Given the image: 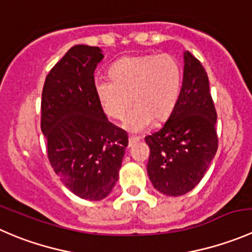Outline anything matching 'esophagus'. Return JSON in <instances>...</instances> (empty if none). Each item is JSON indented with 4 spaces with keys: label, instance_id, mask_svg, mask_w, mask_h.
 <instances>
[{
    "label": "esophagus",
    "instance_id": "34e87169",
    "mask_svg": "<svg viewBox=\"0 0 252 252\" xmlns=\"http://www.w3.org/2000/svg\"><path fill=\"white\" fill-rule=\"evenodd\" d=\"M139 140H140V138H139V136H134V135L129 136V148H130L134 143H136V141H139Z\"/></svg>",
    "mask_w": 252,
    "mask_h": 252
}]
</instances>
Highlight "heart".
Instances as JSON below:
<instances>
[{
    "label": "heart",
    "instance_id": "obj_1",
    "mask_svg": "<svg viewBox=\"0 0 252 252\" xmlns=\"http://www.w3.org/2000/svg\"><path fill=\"white\" fill-rule=\"evenodd\" d=\"M111 79L94 81V92L103 111L122 119L131 101L135 107L123 122V128L141 133L154 119L163 121L175 108L182 74L178 61L170 54L130 55L118 60L109 70Z\"/></svg>",
    "mask_w": 252,
    "mask_h": 252
}]
</instances>
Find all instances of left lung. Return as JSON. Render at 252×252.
Here are the masks:
<instances>
[{"mask_svg": "<svg viewBox=\"0 0 252 252\" xmlns=\"http://www.w3.org/2000/svg\"><path fill=\"white\" fill-rule=\"evenodd\" d=\"M180 96L167 121L145 138L150 148L148 175L165 196L192 191L203 178L218 149L217 112L207 72L189 51L183 53Z\"/></svg>", "mask_w": 252, "mask_h": 252, "instance_id": "left-lung-1", "label": "left lung"}]
</instances>
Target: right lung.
<instances>
[{
    "instance_id": "add662e5",
    "label": "right lung",
    "mask_w": 252,
    "mask_h": 252,
    "mask_svg": "<svg viewBox=\"0 0 252 252\" xmlns=\"http://www.w3.org/2000/svg\"><path fill=\"white\" fill-rule=\"evenodd\" d=\"M98 46L75 45L50 70L41 94V133L51 167L77 197L106 198L118 181L128 135L109 123L94 92Z\"/></svg>"
}]
</instances>
